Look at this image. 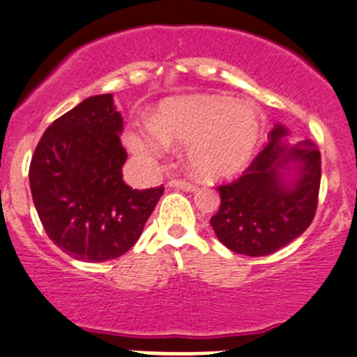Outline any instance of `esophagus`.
Here are the masks:
<instances>
[{"label": "esophagus", "instance_id": "1", "mask_svg": "<svg viewBox=\"0 0 357 357\" xmlns=\"http://www.w3.org/2000/svg\"><path fill=\"white\" fill-rule=\"evenodd\" d=\"M169 186H171V188L183 190V191H195V190H197V186H195L193 183L183 181V179H171V181H169Z\"/></svg>", "mask_w": 357, "mask_h": 357}]
</instances>
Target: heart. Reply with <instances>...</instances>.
I'll return each mask as SVG.
<instances>
[{
    "mask_svg": "<svg viewBox=\"0 0 357 357\" xmlns=\"http://www.w3.org/2000/svg\"><path fill=\"white\" fill-rule=\"evenodd\" d=\"M264 137V121L248 104L222 96H186L160 106L153 123L126 135L131 152L157 159L167 145H188L186 164L204 179L245 171Z\"/></svg>",
    "mask_w": 357,
    "mask_h": 357,
    "instance_id": "1",
    "label": "heart"
}]
</instances>
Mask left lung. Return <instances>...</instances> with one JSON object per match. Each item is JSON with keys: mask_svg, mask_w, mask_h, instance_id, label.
Masks as SVG:
<instances>
[{"mask_svg": "<svg viewBox=\"0 0 357 357\" xmlns=\"http://www.w3.org/2000/svg\"><path fill=\"white\" fill-rule=\"evenodd\" d=\"M275 125L267 147L245 174L219 186L220 207L210 219L217 239L234 253L265 257L306 231L317 212L320 150L310 140L292 145Z\"/></svg>", "mask_w": 357, "mask_h": 357, "instance_id": "1", "label": "left lung"}]
</instances>
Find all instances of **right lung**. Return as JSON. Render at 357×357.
<instances>
[{
    "mask_svg": "<svg viewBox=\"0 0 357 357\" xmlns=\"http://www.w3.org/2000/svg\"><path fill=\"white\" fill-rule=\"evenodd\" d=\"M121 131L112 93H100L56 119L33 152L29 181L37 215L51 241L75 260L125 255L164 193V186L125 185Z\"/></svg>",
    "mask_w": 357,
    "mask_h": 357,
    "instance_id": "add662e5",
    "label": "right lung"
}]
</instances>
